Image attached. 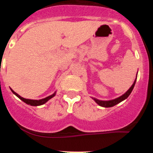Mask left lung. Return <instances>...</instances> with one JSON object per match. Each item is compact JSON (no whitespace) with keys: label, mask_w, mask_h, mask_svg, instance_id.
I'll return each instance as SVG.
<instances>
[{"label":"left lung","mask_w":153,"mask_h":153,"mask_svg":"<svg viewBox=\"0 0 153 153\" xmlns=\"http://www.w3.org/2000/svg\"><path fill=\"white\" fill-rule=\"evenodd\" d=\"M136 77H137V74H136ZM136 81V79H135L134 82H133V83H132V86H131L130 88L127 90L124 94H123L122 96H120V97H118V98H116L114 99V100H98V99L94 98V97H92V99H93V100L95 101V102L98 104L99 106H102V107H112V106H116L117 104L120 103V102H121L122 101L125 100L130 95V93H132V90H133V88H134Z\"/></svg>","instance_id":"8db88e82"}]
</instances>
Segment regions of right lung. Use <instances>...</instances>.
<instances>
[{
  "instance_id": "right-lung-1",
  "label": "right lung",
  "mask_w": 153,
  "mask_h": 153,
  "mask_svg": "<svg viewBox=\"0 0 153 153\" xmlns=\"http://www.w3.org/2000/svg\"><path fill=\"white\" fill-rule=\"evenodd\" d=\"M10 90H11L12 93H13L14 95L17 96L19 99H21L23 102H24L25 103L28 104V105H30V106H41V105H43V104L46 103L47 101L50 100L51 98H53V97H54V96L56 95V92H54V93H53L52 95L49 96V97H45V98H44V99H41V100H30V99H25V98H24V97H21V96L19 95V94H17L16 92L13 91L11 88H10Z\"/></svg>"
}]
</instances>
